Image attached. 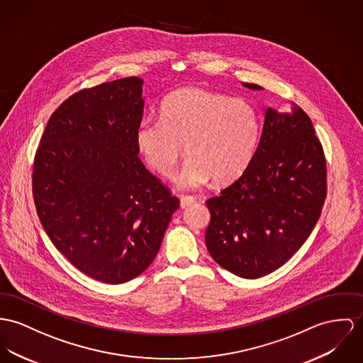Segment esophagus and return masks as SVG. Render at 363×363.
<instances>
[{"label": "esophagus", "instance_id": "esophagus-1", "mask_svg": "<svg viewBox=\"0 0 363 363\" xmlns=\"http://www.w3.org/2000/svg\"><path fill=\"white\" fill-rule=\"evenodd\" d=\"M179 201H181V207L184 208V207H188V206H191L192 203H195L196 199L194 196L182 195L179 196Z\"/></svg>", "mask_w": 363, "mask_h": 363}]
</instances>
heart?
Masks as SVG:
<instances>
[{"mask_svg": "<svg viewBox=\"0 0 363 363\" xmlns=\"http://www.w3.org/2000/svg\"><path fill=\"white\" fill-rule=\"evenodd\" d=\"M135 137L145 160L166 178L174 175L185 145L189 157L178 184L195 189L211 178L226 184L245 172L258 145L259 118L245 99L188 86L166 96L160 118H143Z\"/></svg>", "mask_w": 363, "mask_h": 363, "instance_id": "obj_1", "label": "heart"}]
</instances>
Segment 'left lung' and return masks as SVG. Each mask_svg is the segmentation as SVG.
Listing matches in <instances>:
<instances>
[{
  "instance_id": "left-lung-1",
  "label": "left lung",
  "mask_w": 363,
  "mask_h": 363,
  "mask_svg": "<svg viewBox=\"0 0 363 363\" xmlns=\"http://www.w3.org/2000/svg\"><path fill=\"white\" fill-rule=\"evenodd\" d=\"M251 89L257 84L243 83ZM265 112L249 167L206 204L210 255L246 279L274 272L298 250L318 223L326 199V157L307 113Z\"/></svg>"
}]
</instances>
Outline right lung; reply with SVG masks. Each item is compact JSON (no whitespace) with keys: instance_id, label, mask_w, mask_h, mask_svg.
I'll list each match as a JSON object with an SVG mask.
<instances>
[{"instance_id":"1","label":"right lung","mask_w":363,"mask_h":363,"mask_svg":"<svg viewBox=\"0 0 363 363\" xmlns=\"http://www.w3.org/2000/svg\"><path fill=\"white\" fill-rule=\"evenodd\" d=\"M140 77L82 89L52 113L33 196L57 250L92 279L120 284L155 259L179 199L138 157Z\"/></svg>"}]
</instances>
